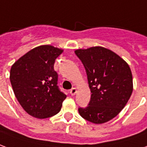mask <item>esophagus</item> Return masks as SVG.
Here are the masks:
<instances>
[{"label": "esophagus", "instance_id": "34e87169", "mask_svg": "<svg viewBox=\"0 0 147 147\" xmlns=\"http://www.w3.org/2000/svg\"><path fill=\"white\" fill-rule=\"evenodd\" d=\"M76 92H77V89H76L75 88H71L70 90H69V93H70L72 96L75 95Z\"/></svg>", "mask_w": 147, "mask_h": 147}]
</instances>
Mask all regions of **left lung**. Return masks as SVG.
Here are the masks:
<instances>
[{
  "label": "left lung",
  "mask_w": 147,
  "mask_h": 147,
  "mask_svg": "<svg viewBox=\"0 0 147 147\" xmlns=\"http://www.w3.org/2000/svg\"><path fill=\"white\" fill-rule=\"evenodd\" d=\"M87 74L91 98L87 107L78 108L82 118L104 123L118 115L133 91L131 69L109 49L95 47L75 51Z\"/></svg>",
  "instance_id": "1"
}]
</instances>
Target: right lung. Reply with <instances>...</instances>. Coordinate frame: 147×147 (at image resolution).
Instances as JSON below:
<instances>
[{
    "label": "right lung",
    "mask_w": 147,
    "mask_h": 147,
    "mask_svg": "<svg viewBox=\"0 0 147 147\" xmlns=\"http://www.w3.org/2000/svg\"><path fill=\"white\" fill-rule=\"evenodd\" d=\"M62 50L50 45L37 47L12 65L10 82L22 108L35 118L59 113L66 95L58 85L55 59Z\"/></svg>",
    "instance_id": "right-lung-1"
}]
</instances>
